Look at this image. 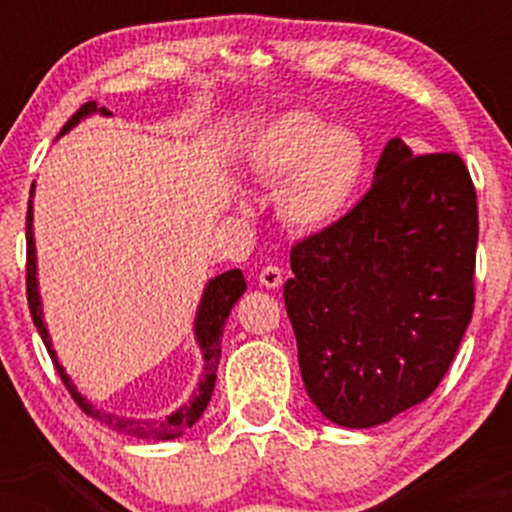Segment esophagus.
<instances>
[{"label":"esophagus","mask_w":512,"mask_h":512,"mask_svg":"<svg viewBox=\"0 0 512 512\" xmlns=\"http://www.w3.org/2000/svg\"><path fill=\"white\" fill-rule=\"evenodd\" d=\"M260 284L264 286V289H279L281 284H284V272H281L279 267H264L260 272Z\"/></svg>","instance_id":"34e87169"}]
</instances>
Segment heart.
Returning a JSON list of instances; mask_svg holds the SVG:
<instances>
[{
	"instance_id": "obj_1",
	"label": "heart",
	"mask_w": 512,
	"mask_h": 512,
	"mask_svg": "<svg viewBox=\"0 0 512 512\" xmlns=\"http://www.w3.org/2000/svg\"><path fill=\"white\" fill-rule=\"evenodd\" d=\"M366 144L310 110H286L257 129L245 154L255 180L279 182V219L298 233H320L344 219L366 175Z\"/></svg>"
}]
</instances>
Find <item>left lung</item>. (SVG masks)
<instances>
[{
    "label": "left lung",
    "instance_id": "obj_1",
    "mask_svg": "<svg viewBox=\"0 0 512 512\" xmlns=\"http://www.w3.org/2000/svg\"><path fill=\"white\" fill-rule=\"evenodd\" d=\"M477 192L462 158L385 144L368 195L291 250L286 313L325 419L373 428L436 390L474 310Z\"/></svg>",
    "mask_w": 512,
    "mask_h": 512
}]
</instances>
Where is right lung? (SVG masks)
<instances>
[{
    "label": "right lung",
    "instance_id": "1",
    "mask_svg": "<svg viewBox=\"0 0 512 512\" xmlns=\"http://www.w3.org/2000/svg\"><path fill=\"white\" fill-rule=\"evenodd\" d=\"M93 115L110 117L108 108H98L96 103L81 105L76 113L69 117L67 125L62 127L60 137L79 125L81 120ZM57 137V139H60ZM33 195H35V182L31 185V199H28V216H26V245H28V267H26V291H28V308H31V317L38 327L40 337H43L45 346H48V354L55 363L57 373H60L62 383L67 385L69 395L74 397V402L86 411L91 419H98L101 424L113 428L117 433H127V436L144 438V440H173L180 438L187 428H192L202 419L204 409H207L211 395H214L216 385V368H219L221 358V337H223V322L231 315V308L238 303V298L243 296L248 284H245V276L240 269H228V272L211 276L204 284L202 298H199L195 322H192V332H195V342L199 346V354H202V375H199V383L192 392L187 402H182L173 414L163 416V419H129V416L113 414V411L98 409L91 399H86L79 392V387L74 385V380L69 378L67 370L60 363L55 346H52V337L48 330V322H45L43 313V298H40V284H38V255H35V233H33Z\"/></svg>",
    "mask_w": 512,
    "mask_h": 512
}]
</instances>
